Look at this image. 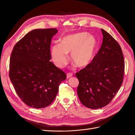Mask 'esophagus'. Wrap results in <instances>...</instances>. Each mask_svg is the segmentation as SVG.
<instances>
[{"instance_id": "esophagus-1", "label": "esophagus", "mask_w": 135, "mask_h": 135, "mask_svg": "<svg viewBox=\"0 0 135 135\" xmlns=\"http://www.w3.org/2000/svg\"><path fill=\"white\" fill-rule=\"evenodd\" d=\"M72 76H73V74H72V73H67L66 77H67L68 79L69 78H70V77Z\"/></svg>"}]
</instances>
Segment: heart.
<instances>
[{
  "label": "heart",
  "mask_w": 135,
  "mask_h": 135,
  "mask_svg": "<svg viewBox=\"0 0 135 135\" xmlns=\"http://www.w3.org/2000/svg\"><path fill=\"white\" fill-rule=\"evenodd\" d=\"M98 47L95 36L85 32L68 35L60 40V44L51 47V54L55 64L59 68L66 65L68 54L71 53L72 62L78 67H85L91 62Z\"/></svg>",
  "instance_id": "b5f03b06"
}]
</instances>
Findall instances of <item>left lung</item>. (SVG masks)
<instances>
[{"label":"left lung","mask_w":135,"mask_h":135,"mask_svg":"<svg viewBox=\"0 0 135 135\" xmlns=\"http://www.w3.org/2000/svg\"><path fill=\"white\" fill-rule=\"evenodd\" d=\"M103 40L92 62L78 73L77 93L84 106L96 109L112 100L123 82L124 62L122 49L108 32L101 28Z\"/></svg>","instance_id":"obj_1"}]
</instances>
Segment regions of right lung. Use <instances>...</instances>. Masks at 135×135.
I'll return each instance as SVG.
<instances>
[{
	"instance_id": "add662e5",
	"label": "right lung",
	"mask_w": 135,
	"mask_h": 135,
	"mask_svg": "<svg viewBox=\"0 0 135 135\" xmlns=\"http://www.w3.org/2000/svg\"><path fill=\"white\" fill-rule=\"evenodd\" d=\"M55 28L35 29L16 44L10 58L9 78L24 103L40 109L48 107L66 79L65 73L50 61L52 38Z\"/></svg>"
}]
</instances>
